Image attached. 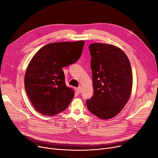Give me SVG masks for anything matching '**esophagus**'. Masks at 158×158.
<instances>
[{"instance_id":"esophagus-1","label":"esophagus","mask_w":158,"mask_h":158,"mask_svg":"<svg viewBox=\"0 0 158 158\" xmlns=\"http://www.w3.org/2000/svg\"><path fill=\"white\" fill-rule=\"evenodd\" d=\"M75 90H76V92L77 94H80V93H81L82 88H81V87L76 88H75Z\"/></svg>"}]
</instances>
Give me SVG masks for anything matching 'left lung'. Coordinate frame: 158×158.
Here are the masks:
<instances>
[{
	"label": "left lung",
	"mask_w": 158,
	"mask_h": 158,
	"mask_svg": "<svg viewBox=\"0 0 158 158\" xmlns=\"http://www.w3.org/2000/svg\"><path fill=\"white\" fill-rule=\"evenodd\" d=\"M89 49L94 95L86 101V106L98 118L110 119L122 111L131 96V64L125 52L113 45L94 43Z\"/></svg>",
	"instance_id": "8db88e82"
}]
</instances>
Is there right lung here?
<instances>
[{
	"instance_id": "obj_1",
	"label": "right lung",
	"mask_w": 158,
	"mask_h": 158,
	"mask_svg": "<svg viewBox=\"0 0 158 158\" xmlns=\"http://www.w3.org/2000/svg\"><path fill=\"white\" fill-rule=\"evenodd\" d=\"M83 40L49 44L32 57L25 73V89L35 109L45 116H54L67 107L74 97L65 84L63 67L77 61Z\"/></svg>"
}]
</instances>
